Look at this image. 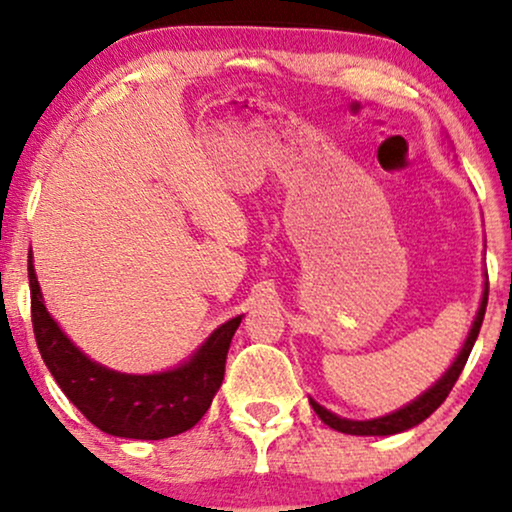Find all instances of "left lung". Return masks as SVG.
<instances>
[{
    "label": "left lung",
    "instance_id": "8db88e82",
    "mask_svg": "<svg viewBox=\"0 0 512 512\" xmlns=\"http://www.w3.org/2000/svg\"><path fill=\"white\" fill-rule=\"evenodd\" d=\"M487 296H489V282H485V289H482L478 314H475L473 326H471V331H468V338L464 342V347H461V352L457 354V359H454L452 366L445 370V375L440 377L433 387L426 389L422 396H417L412 403L403 405L401 410L389 412V415L377 417V419H363V422H359V419H345V417L335 415V412L326 410L324 405H319L314 398H310V405L314 408V412L321 417V422L328 424L331 429L340 431V433H349V436H394V433L408 431V429H412V426L422 424L426 417H431L433 412L440 408V403H443L447 394L452 391L454 382L459 380L461 370H464L466 361H468V354H471L475 340H478L482 319H485V310H487Z\"/></svg>",
    "mask_w": 512,
    "mask_h": 512
}]
</instances>
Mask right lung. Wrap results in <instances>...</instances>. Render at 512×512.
Returning a JSON list of instances; mask_svg holds the SVG:
<instances>
[{"label": "right lung", "mask_w": 512, "mask_h": 512, "mask_svg": "<svg viewBox=\"0 0 512 512\" xmlns=\"http://www.w3.org/2000/svg\"><path fill=\"white\" fill-rule=\"evenodd\" d=\"M32 293V328L46 368L81 415L97 429L118 438L163 440L193 429L212 405L226 373L230 340L240 317L226 321L193 356L177 368L153 375H128L90 361L48 314L27 256Z\"/></svg>", "instance_id": "1"}]
</instances>
